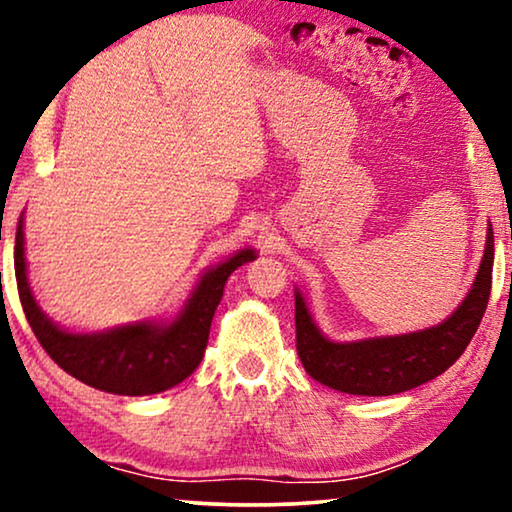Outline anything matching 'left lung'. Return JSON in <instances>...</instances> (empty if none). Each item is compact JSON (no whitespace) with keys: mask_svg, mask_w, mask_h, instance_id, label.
Returning a JSON list of instances; mask_svg holds the SVG:
<instances>
[{"mask_svg":"<svg viewBox=\"0 0 512 512\" xmlns=\"http://www.w3.org/2000/svg\"><path fill=\"white\" fill-rule=\"evenodd\" d=\"M494 233L487 244L471 291L443 324L417 333L387 335L359 342L328 340L314 324L303 293L296 289V349L310 377L354 396H391L415 389L445 373L464 354L478 331L492 291Z\"/></svg>","mask_w":512,"mask_h":512,"instance_id":"1","label":"left lung"}]
</instances>
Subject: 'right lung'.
<instances>
[{"label": "right lung", "mask_w": 512, "mask_h": 512, "mask_svg": "<svg viewBox=\"0 0 512 512\" xmlns=\"http://www.w3.org/2000/svg\"><path fill=\"white\" fill-rule=\"evenodd\" d=\"M254 258V249H242L226 263L209 268L170 324L135 321L102 333H69L53 324L32 296L25 268L23 216L13 251L20 303L46 354L76 380L118 396L160 394L200 366L223 286L240 265Z\"/></svg>", "instance_id": "1"}]
</instances>
